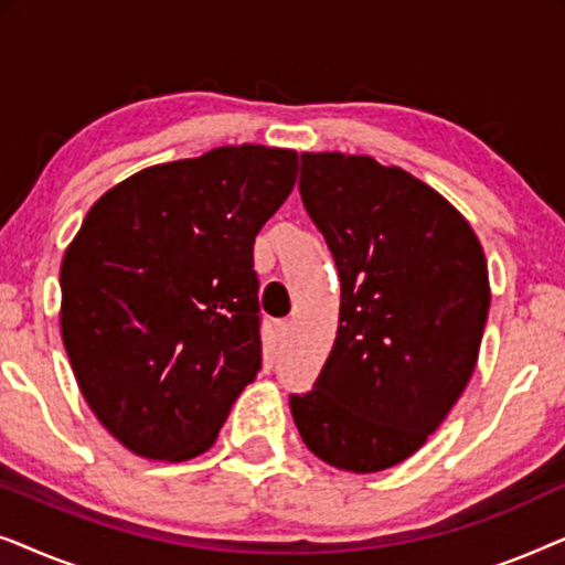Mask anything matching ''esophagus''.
<instances>
[{
	"mask_svg": "<svg viewBox=\"0 0 565 565\" xmlns=\"http://www.w3.org/2000/svg\"><path fill=\"white\" fill-rule=\"evenodd\" d=\"M290 329H292V323L288 321V319H280V321H275V334H277V339H285L290 334Z\"/></svg>",
	"mask_w": 565,
	"mask_h": 565,
	"instance_id": "obj_1",
	"label": "esophagus"
}]
</instances>
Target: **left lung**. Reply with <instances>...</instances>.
<instances>
[{"mask_svg":"<svg viewBox=\"0 0 565 565\" xmlns=\"http://www.w3.org/2000/svg\"><path fill=\"white\" fill-rule=\"evenodd\" d=\"M298 188L342 298L334 347L290 412L316 458L377 473L427 443L473 375L491 303L483 246L437 190L373 157L300 153Z\"/></svg>","mask_w":565,"mask_h":565,"instance_id":"1","label":"left lung"}]
</instances>
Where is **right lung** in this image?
<instances>
[{
  "instance_id": "1",
  "label": "right lung",
  "mask_w": 565,
  "mask_h": 565,
  "mask_svg": "<svg viewBox=\"0 0 565 565\" xmlns=\"http://www.w3.org/2000/svg\"><path fill=\"white\" fill-rule=\"evenodd\" d=\"M292 149L242 143L141 169L84 215L61 262V339L130 452L203 455L262 362L254 236L290 195Z\"/></svg>"
}]
</instances>
